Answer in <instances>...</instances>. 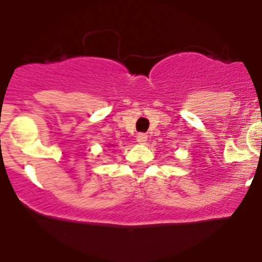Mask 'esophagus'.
<instances>
[{"instance_id": "34e87169", "label": "esophagus", "mask_w": 262, "mask_h": 262, "mask_svg": "<svg viewBox=\"0 0 262 262\" xmlns=\"http://www.w3.org/2000/svg\"><path fill=\"white\" fill-rule=\"evenodd\" d=\"M146 141H147V136L145 133H138V136H137V142L145 145Z\"/></svg>"}]
</instances>
